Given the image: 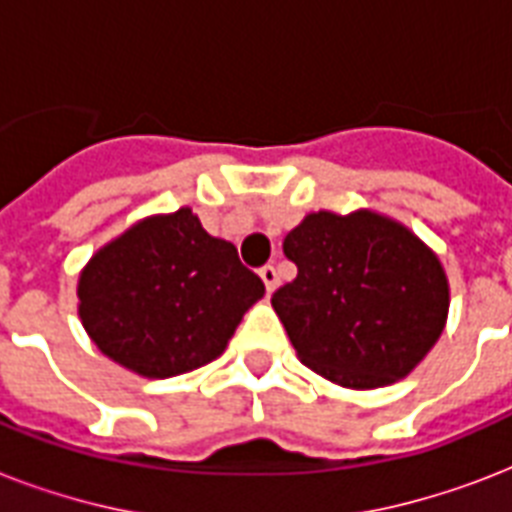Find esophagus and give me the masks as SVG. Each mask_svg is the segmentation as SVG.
Returning a JSON list of instances; mask_svg holds the SVG:
<instances>
[{
	"instance_id": "obj_1",
	"label": "esophagus",
	"mask_w": 512,
	"mask_h": 512,
	"mask_svg": "<svg viewBox=\"0 0 512 512\" xmlns=\"http://www.w3.org/2000/svg\"><path fill=\"white\" fill-rule=\"evenodd\" d=\"M260 279H263L265 289H268V295H271L273 289L279 287V273H276V268H273V265H263V268H260Z\"/></svg>"
}]
</instances>
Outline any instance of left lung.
<instances>
[{"instance_id":"obj_1","label":"left lung","mask_w":512,"mask_h":512,"mask_svg":"<svg viewBox=\"0 0 512 512\" xmlns=\"http://www.w3.org/2000/svg\"><path fill=\"white\" fill-rule=\"evenodd\" d=\"M297 276L271 297L297 358L350 390L393 385L428 356L449 316L438 255L374 209L311 212L284 239Z\"/></svg>"}]
</instances>
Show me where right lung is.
<instances>
[{"label":"right lung","mask_w":512,"mask_h":512,"mask_svg":"<svg viewBox=\"0 0 512 512\" xmlns=\"http://www.w3.org/2000/svg\"><path fill=\"white\" fill-rule=\"evenodd\" d=\"M263 295L260 276L231 241L209 236L191 207L130 225L90 257L76 284L90 340L148 380L215 361Z\"/></svg>","instance_id":"1"}]
</instances>
